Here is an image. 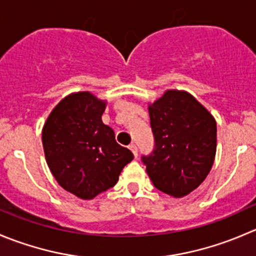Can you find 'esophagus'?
<instances>
[{
    "mask_svg": "<svg viewBox=\"0 0 256 256\" xmlns=\"http://www.w3.org/2000/svg\"><path fill=\"white\" fill-rule=\"evenodd\" d=\"M128 148H130V150L132 151L134 156H135V158H138V146H136L135 144H131V145L128 146Z\"/></svg>",
    "mask_w": 256,
    "mask_h": 256,
    "instance_id": "1",
    "label": "esophagus"
}]
</instances>
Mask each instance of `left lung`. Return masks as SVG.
Returning <instances> with one entry per match:
<instances>
[{
  "label": "left lung",
  "mask_w": 256,
  "mask_h": 256,
  "mask_svg": "<svg viewBox=\"0 0 256 256\" xmlns=\"http://www.w3.org/2000/svg\"><path fill=\"white\" fill-rule=\"evenodd\" d=\"M155 148L144 156L154 186L174 198L194 191L212 168L216 154V121L186 91L166 90L148 104Z\"/></svg>",
  "instance_id": "1"
}]
</instances>
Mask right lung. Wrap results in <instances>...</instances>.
<instances>
[{
    "label": "right lung",
    "mask_w": 256,
    "mask_h": 256,
    "mask_svg": "<svg viewBox=\"0 0 256 256\" xmlns=\"http://www.w3.org/2000/svg\"><path fill=\"white\" fill-rule=\"evenodd\" d=\"M106 101L88 91L74 92L54 108L42 128L46 162L58 185L84 200L112 188L134 158L102 122Z\"/></svg>",
    "instance_id": "right-lung-1"
}]
</instances>
